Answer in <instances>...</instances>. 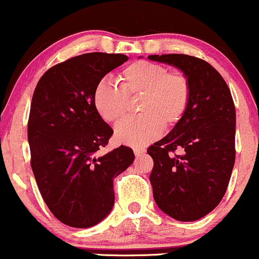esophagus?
<instances>
[{"label":"esophagus","mask_w":259,"mask_h":259,"mask_svg":"<svg viewBox=\"0 0 259 259\" xmlns=\"http://www.w3.org/2000/svg\"><path fill=\"white\" fill-rule=\"evenodd\" d=\"M133 152H135L136 157H140V155H142L146 152V148H144V147H136V148H133Z\"/></svg>","instance_id":"obj_1"}]
</instances>
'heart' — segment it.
<instances>
[{
	"label": "heart",
	"instance_id": "heart-1",
	"mask_svg": "<svg viewBox=\"0 0 259 259\" xmlns=\"http://www.w3.org/2000/svg\"><path fill=\"white\" fill-rule=\"evenodd\" d=\"M119 85L104 80L95 90V107L107 123L117 124L128 115L130 100L138 99V117L123 122L116 138L128 146H143L183 118L190 101V85L180 73L165 66L136 62L123 69Z\"/></svg>",
	"mask_w": 259,
	"mask_h": 259
}]
</instances>
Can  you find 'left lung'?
Returning a JSON list of instances; mask_svg holds the SVG:
<instances>
[{
  "label": "left lung",
  "mask_w": 259,
  "mask_h": 259,
  "mask_svg": "<svg viewBox=\"0 0 259 259\" xmlns=\"http://www.w3.org/2000/svg\"><path fill=\"white\" fill-rule=\"evenodd\" d=\"M179 69L190 85V101L174 128L148 148L149 177L158 207L178 221H196L226 193L235 164L236 111L230 89L216 69L185 54L149 55ZM177 149L182 154L174 155Z\"/></svg>",
  "instance_id": "obj_1"
}]
</instances>
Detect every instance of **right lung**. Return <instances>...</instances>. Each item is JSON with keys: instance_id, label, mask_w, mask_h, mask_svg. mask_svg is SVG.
Listing matches in <instances>:
<instances>
[{"instance_id": "right-lung-1", "label": "right lung", "mask_w": 259, "mask_h": 259, "mask_svg": "<svg viewBox=\"0 0 259 259\" xmlns=\"http://www.w3.org/2000/svg\"><path fill=\"white\" fill-rule=\"evenodd\" d=\"M123 54L88 53L54 65L38 81L28 121L30 165L41 197L63 224L88 229L115 202L113 179L135 160L121 146L104 155L113 131L95 107V90Z\"/></svg>"}]
</instances>
